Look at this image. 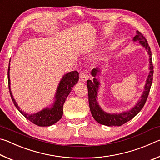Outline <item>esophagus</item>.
Returning a JSON list of instances; mask_svg holds the SVG:
<instances>
[{"instance_id": "esophagus-1", "label": "esophagus", "mask_w": 160, "mask_h": 160, "mask_svg": "<svg viewBox=\"0 0 160 160\" xmlns=\"http://www.w3.org/2000/svg\"><path fill=\"white\" fill-rule=\"evenodd\" d=\"M80 80L82 82H86V80H88V75L82 70L80 72Z\"/></svg>"}]
</instances>
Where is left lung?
Masks as SVG:
<instances>
[{
  "label": "left lung",
  "mask_w": 160,
  "mask_h": 160,
  "mask_svg": "<svg viewBox=\"0 0 160 160\" xmlns=\"http://www.w3.org/2000/svg\"><path fill=\"white\" fill-rule=\"evenodd\" d=\"M137 34L135 35L133 40L134 41H139L142 47H144L146 50L148 51L149 56H150V74L148 75V78L146 81V84L145 86V91L143 92V94L141 97V99L139 100L138 104L132 108L131 110H130L128 112H123L119 114H110L104 112V111L100 108L98 105V103L97 102V90L99 88V82L97 81V79L94 78L93 81L88 80L87 81V86L88 88V97H89V105H90V111L92 115L93 118L100 124L102 125L108 126H120L123 124L126 123L131 120L132 118H134L138 113L142 107H144L147 99L148 97L149 92H150V88L152 85L153 80V64L152 61V52L150 50V47L149 46L147 39L143 36V34L140 32L138 30L136 32ZM99 72V69L96 68L92 70V75L94 77Z\"/></svg>",
  "instance_id": "1"
}]
</instances>
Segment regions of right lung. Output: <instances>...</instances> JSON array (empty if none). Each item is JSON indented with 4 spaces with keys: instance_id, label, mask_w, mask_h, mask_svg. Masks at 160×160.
Listing matches in <instances>:
<instances>
[{
    "instance_id": "1",
    "label": "right lung",
    "mask_w": 160,
    "mask_h": 160,
    "mask_svg": "<svg viewBox=\"0 0 160 160\" xmlns=\"http://www.w3.org/2000/svg\"><path fill=\"white\" fill-rule=\"evenodd\" d=\"M9 70L10 65L8 70V87L10 90V94L12 102L14 103L16 108L20 111V112L25 117L28 119L32 123L39 126H49L53 125L55 123L58 121L63 116V104L67 97L68 96L70 91L72 90V87L78 82L79 80V73L78 71L70 72L66 75H65L62 78L60 84L57 90L56 95V101L53 105V107L51 109H44L41 112L34 113V114H28L25 112L20 110V107L18 106L17 103L15 102L14 98H13L11 91H10V77H9Z\"/></svg>"
}]
</instances>
